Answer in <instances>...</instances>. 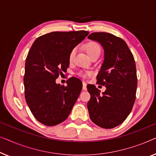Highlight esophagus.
<instances>
[{"label":"esophagus","mask_w":156,"mask_h":156,"mask_svg":"<svg viewBox=\"0 0 156 156\" xmlns=\"http://www.w3.org/2000/svg\"><path fill=\"white\" fill-rule=\"evenodd\" d=\"M87 84L85 82H83V90H87Z\"/></svg>","instance_id":"obj_1"}]
</instances>
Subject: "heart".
<instances>
[{"label":"heart","mask_w":156,"mask_h":156,"mask_svg":"<svg viewBox=\"0 0 156 156\" xmlns=\"http://www.w3.org/2000/svg\"><path fill=\"white\" fill-rule=\"evenodd\" d=\"M85 50H86L87 53L88 54V55L90 56L91 58H93V56H95L96 55H100L101 47L97 41H88V42L86 44V45H85ZM76 50L75 48L70 51L69 55V60L70 62L73 61L74 57H75V55H76ZM90 74L91 73H90V72H87V73H79V75L80 76H83V77H84L85 76L90 75Z\"/></svg>","instance_id":"1"}]
</instances>
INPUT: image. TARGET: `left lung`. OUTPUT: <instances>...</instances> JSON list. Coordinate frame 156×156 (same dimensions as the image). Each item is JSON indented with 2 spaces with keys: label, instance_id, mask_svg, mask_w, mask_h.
<instances>
[{
  "label": "left lung",
  "instance_id": "left-lung-1",
  "mask_svg": "<svg viewBox=\"0 0 156 156\" xmlns=\"http://www.w3.org/2000/svg\"><path fill=\"white\" fill-rule=\"evenodd\" d=\"M87 37L104 48L105 59L97 82L106 87L100 93L95 85H87L90 94L87 102L90 117L98 126L112 129L124 122L134 104L137 87L134 58L120 37L107 32H94Z\"/></svg>",
  "mask_w": 156,
  "mask_h": 156
}]
</instances>
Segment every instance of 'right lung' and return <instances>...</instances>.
<instances>
[{"instance_id":"right-lung-1","label":"right lung","mask_w":156,"mask_h":156,"mask_svg":"<svg viewBox=\"0 0 156 156\" xmlns=\"http://www.w3.org/2000/svg\"><path fill=\"white\" fill-rule=\"evenodd\" d=\"M84 30L52 32L39 37L25 61L24 85L28 107L37 121L55 126L67 119L77 100L82 82L72 77L67 85L56 79L66 72L70 51L88 35Z\"/></svg>"}]
</instances>
